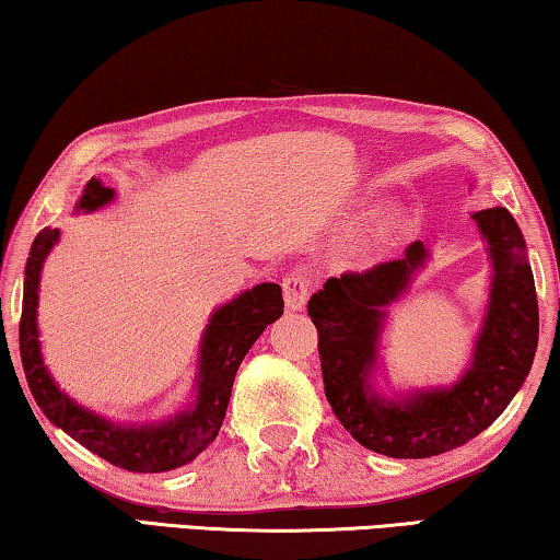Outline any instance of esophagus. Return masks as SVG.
Wrapping results in <instances>:
<instances>
[{
    "label": "esophagus",
    "mask_w": 560,
    "mask_h": 560,
    "mask_svg": "<svg viewBox=\"0 0 560 560\" xmlns=\"http://www.w3.org/2000/svg\"><path fill=\"white\" fill-rule=\"evenodd\" d=\"M281 289H283V301H287V308L289 311H303V308H306V301H308V279H306V273L293 271V273H289V277H283Z\"/></svg>",
    "instance_id": "obj_1"
}]
</instances>
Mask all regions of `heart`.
I'll list each match as a JSON object with an SVG mask.
<instances>
[{
    "label": "heart",
    "instance_id": "heart-1",
    "mask_svg": "<svg viewBox=\"0 0 560 560\" xmlns=\"http://www.w3.org/2000/svg\"><path fill=\"white\" fill-rule=\"evenodd\" d=\"M387 232H390V224H387V222H381L377 226H373V232L363 240L365 249H377V246H381L387 240Z\"/></svg>",
    "mask_w": 560,
    "mask_h": 560
}]
</instances>
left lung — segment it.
Segmentation results:
<instances>
[{
  "mask_svg": "<svg viewBox=\"0 0 560 560\" xmlns=\"http://www.w3.org/2000/svg\"><path fill=\"white\" fill-rule=\"evenodd\" d=\"M471 220L487 242L489 299L469 363L450 385H381L387 314L428 264V244L412 242L402 259L365 273L330 277L308 301L328 402L353 440L385 457L424 459L467 444L506 410L534 363L538 303L524 234L506 207Z\"/></svg>",
  "mask_w": 560,
  "mask_h": 560,
  "instance_id": "left-lung-1",
  "label": "left lung"
}]
</instances>
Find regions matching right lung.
Wrapping results in <instances>:
<instances>
[{"mask_svg":"<svg viewBox=\"0 0 560 560\" xmlns=\"http://www.w3.org/2000/svg\"><path fill=\"white\" fill-rule=\"evenodd\" d=\"M113 197H116V189L103 187L98 179H89L73 212H96ZM59 236L61 230H51V226L36 234L24 267L19 350H22L24 375L36 405L56 428L120 469L167 471L192 462L197 454L210 447L222 428L234 375L244 355L264 334V328L283 314L281 287L271 281L257 283L212 311L202 330L200 348H197L192 395L183 410L158 422H113L63 393L44 363L39 320H36L39 281L44 261L59 244Z\"/></svg>","mask_w":560,"mask_h":560,"instance_id":"right-lung-1","label":"right lung"}]
</instances>
